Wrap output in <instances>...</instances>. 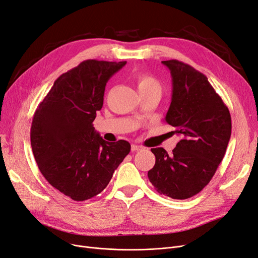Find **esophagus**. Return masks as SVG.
<instances>
[{
  "label": "esophagus",
  "instance_id": "esophagus-1",
  "mask_svg": "<svg viewBox=\"0 0 258 258\" xmlns=\"http://www.w3.org/2000/svg\"><path fill=\"white\" fill-rule=\"evenodd\" d=\"M142 149H143L142 146L136 145V144H133V145L131 146V150H132V151H139V150H142Z\"/></svg>",
  "mask_w": 258,
  "mask_h": 258
}]
</instances>
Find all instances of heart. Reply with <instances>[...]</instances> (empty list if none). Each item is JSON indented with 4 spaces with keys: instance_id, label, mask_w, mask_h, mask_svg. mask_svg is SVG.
<instances>
[{
    "instance_id": "b5f03b06",
    "label": "heart",
    "mask_w": 258,
    "mask_h": 258,
    "mask_svg": "<svg viewBox=\"0 0 258 258\" xmlns=\"http://www.w3.org/2000/svg\"><path fill=\"white\" fill-rule=\"evenodd\" d=\"M138 89L139 92H148V91H159L161 92L162 87L160 81L150 74L142 73L137 76Z\"/></svg>"
}]
</instances>
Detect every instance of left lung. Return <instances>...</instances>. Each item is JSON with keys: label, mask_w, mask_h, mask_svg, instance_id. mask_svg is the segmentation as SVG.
Returning <instances> with one entry per match:
<instances>
[{"label": "left lung", "mask_w": 258, "mask_h": 258, "mask_svg": "<svg viewBox=\"0 0 258 258\" xmlns=\"http://www.w3.org/2000/svg\"><path fill=\"white\" fill-rule=\"evenodd\" d=\"M172 78L166 120L181 136L171 154L152 148L156 164L148 178L157 191L184 200L200 192L212 180L231 138L230 111L208 77L178 60L162 61Z\"/></svg>", "instance_id": "1"}]
</instances>
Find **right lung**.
<instances>
[{"label":"right lung","instance_id":"1","mask_svg":"<svg viewBox=\"0 0 258 258\" xmlns=\"http://www.w3.org/2000/svg\"><path fill=\"white\" fill-rule=\"evenodd\" d=\"M127 62L90 59L60 75L40 102L30 144L46 181L75 201L95 197L130 152V144L106 142L93 121L102 108L108 80Z\"/></svg>","mask_w":258,"mask_h":258}]
</instances>
